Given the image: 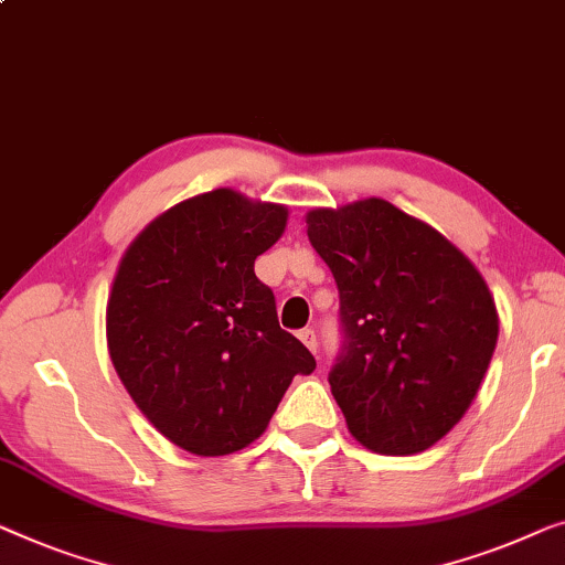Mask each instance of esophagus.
Listing matches in <instances>:
<instances>
[{"mask_svg": "<svg viewBox=\"0 0 565 565\" xmlns=\"http://www.w3.org/2000/svg\"><path fill=\"white\" fill-rule=\"evenodd\" d=\"M298 339L306 343V347L310 349V351H316V347H318V341H316V331L313 329H302L300 333H298Z\"/></svg>", "mask_w": 565, "mask_h": 565, "instance_id": "obj_1", "label": "esophagus"}]
</instances>
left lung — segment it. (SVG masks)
Instances as JSON below:
<instances>
[{"label":"left lung","mask_w":565,"mask_h":565,"mask_svg":"<svg viewBox=\"0 0 565 565\" xmlns=\"http://www.w3.org/2000/svg\"><path fill=\"white\" fill-rule=\"evenodd\" d=\"M306 232L331 267L347 331L331 395L374 454L438 444L477 397L500 313L477 265L384 199L310 209Z\"/></svg>","instance_id":"8db88e82"}]
</instances>
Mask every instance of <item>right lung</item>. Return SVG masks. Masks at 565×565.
I'll return each mask as SVG.
<instances>
[{"label": "right lung", "instance_id": "right-lung-1", "mask_svg": "<svg viewBox=\"0 0 565 565\" xmlns=\"http://www.w3.org/2000/svg\"><path fill=\"white\" fill-rule=\"evenodd\" d=\"M290 211L234 188L152 218L121 255L106 300V347L140 413L170 444L226 456L267 430L316 359L277 323L255 259Z\"/></svg>", "mask_w": 565, "mask_h": 565}]
</instances>
